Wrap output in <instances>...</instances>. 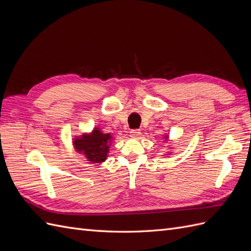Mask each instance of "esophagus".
I'll return each mask as SVG.
<instances>
[{"label": "esophagus", "instance_id": "34e87169", "mask_svg": "<svg viewBox=\"0 0 251 251\" xmlns=\"http://www.w3.org/2000/svg\"><path fill=\"white\" fill-rule=\"evenodd\" d=\"M140 134H141L140 130H132L130 132V136H131L132 138H138L139 136H140Z\"/></svg>", "mask_w": 251, "mask_h": 251}]
</instances>
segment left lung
<instances>
[{"mask_svg": "<svg viewBox=\"0 0 251 251\" xmlns=\"http://www.w3.org/2000/svg\"><path fill=\"white\" fill-rule=\"evenodd\" d=\"M168 137H169V136H165V137H164V139H168Z\"/></svg>", "mask_w": 251, "mask_h": 251, "instance_id": "8db88e82", "label": "left lung"}]
</instances>
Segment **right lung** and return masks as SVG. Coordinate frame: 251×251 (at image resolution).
Masks as SVG:
<instances>
[{"label": "right lung", "instance_id": "obj_1", "mask_svg": "<svg viewBox=\"0 0 251 251\" xmlns=\"http://www.w3.org/2000/svg\"><path fill=\"white\" fill-rule=\"evenodd\" d=\"M110 133H103L98 127L90 134L76 136L73 139L75 151L85 156L92 163H102L108 157L109 149L112 143Z\"/></svg>", "mask_w": 251, "mask_h": 251}]
</instances>
